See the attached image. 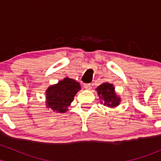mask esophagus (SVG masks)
I'll return each mask as SVG.
<instances>
[{"instance_id": "esophagus-1", "label": "esophagus", "mask_w": 161, "mask_h": 161, "mask_svg": "<svg viewBox=\"0 0 161 161\" xmlns=\"http://www.w3.org/2000/svg\"><path fill=\"white\" fill-rule=\"evenodd\" d=\"M84 88L86 90H90L92 89V86H91V84H85L84 85Z\"/></svg>"}]
</instances>
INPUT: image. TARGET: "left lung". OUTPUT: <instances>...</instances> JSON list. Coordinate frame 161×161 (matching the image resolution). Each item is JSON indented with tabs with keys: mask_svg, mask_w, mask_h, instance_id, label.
<instances>
[{
	"mask_svg": "<svg viewBox=\"0 0 161 161\" xmlns=\"http://www.w3.org/2000/svg\"><path fill=\"white\" fill-rule=\"evenodd\" d=\"M114 89L113 84L109 82H103L96 89L100 103L109 108H116L121 103V97L116 93Z\"/></svg>",
	"mask_w": 161,
	"mask_h": 161,
	"instance_id": "obj_1",
	"label": "left lung"
}]
</instances>
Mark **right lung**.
<instances>
[{
    "label": "right lung",
    "mask_w": 161,
    "mask_h": 161,
    "mask_svg": "<svg viewBox=\"0 0 161 161\" xmlns=\"http://www.w3.org/2000/svg\"><path fill=\"white\" fill-rule=\"evenodd\" d=\"M80 90L79 82L65 77L57 84L50 86L46 90V108L56 113H65L75 94Z\"/></svg>",
    "instance_id": "add662e5"
}]
</instances>
